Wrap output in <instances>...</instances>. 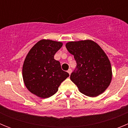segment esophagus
Masks as SVG:
<instances>
[{
	"label": "esophagus",
	"mask_w": 128,
	"mask_h": 128,
	"mask_svg": "<svg viewBox=\"0 0 128 128\" xmlns=\"http://www.w3.org/2000/svg\"><path fill=\"white\" fill-rule=\"evenodd\" d=\"M67 72H68V74H69V75H70V74H71V73H72V70H71L70 68H69V69L68 70Z\"/></svg>",
	"instance_id": "34e87169"
}]
</instances>
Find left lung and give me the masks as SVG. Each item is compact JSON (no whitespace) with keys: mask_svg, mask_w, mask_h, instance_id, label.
I'll return each instance as SVG.
<instances>
[{"mask_svg":"<svg viewBox=\"0 0 128 128\" xmlns=\"http://www.w3.org/2000/svg\"><path fill=\"white\" fill-rule=\"evenodd\" d=\"M65 46L76 61L70 80L80 92L92 98L103 93L112 81V70L102 48L91 40L69 42Z\"/></svg>","mask_w":128,"mask_h":128,"instance_id":"left-lung-1","label":"left lung"}]
</instances>
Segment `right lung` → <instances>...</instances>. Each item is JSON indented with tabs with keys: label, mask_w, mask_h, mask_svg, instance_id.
<instances>
[{
	"label": "right lung",
	"mask_w": 128,
	"mask_h": 128,
	"mask_svg": "<svg viewBox=\"0 0 128 128\" xmlns=\"http://www.w3.org/2000/svg\"><path fill=\"white\" fill-rule=\"evenodd\" d=\"M63 46L61 42L43 39L35 44L27 54L22 67L25 86L40 98H48L58 90L62 82L69 76L63 71L54 54Z\"/></svg>",
	"instance_id": "obj_1"
}]
</instances>
